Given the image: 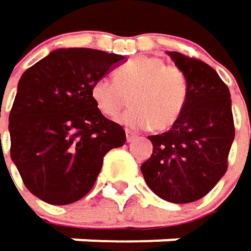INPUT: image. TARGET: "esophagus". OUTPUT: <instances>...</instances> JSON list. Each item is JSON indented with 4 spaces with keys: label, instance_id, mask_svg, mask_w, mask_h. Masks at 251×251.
Wrapping results in <instances>:
<instances>
[{
    "label": "esophagus",
    "instance_id": "34e87169",
    "mask_svg": "<svg viewBox=\"0 0 251 251\" xmlns=\"http://www.w3.org/2000/svg\"><path fill=\"white\" fill-rule=\"evenodd\" d=\"M126 137H127V142H131L137 137V134L131 130H126Z\"/></svg>",
    "mask_w": 251,
    "mask_h": 251
}]
</instances>
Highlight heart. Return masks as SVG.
I'll list each match as a JSON object with an SVG mask.
<instances>
[{"label": "heart", "instance_id": "1", "mask_svg": "<svg viewBox=\"0 0 251 251\" xmlns=\"http://www.w3.org/2000/svg\"><path fill=\"white\" fill-rule=\"evenodd\" d=\"M130 93V105L120 123L162 131L180 118L188 96L184 71L167 65L158 57L140 55L121 64L114 71V80L99 77L92 83L90 98L96 108L109 118L120 114Z\"/></svg>", "mask_w": 251, "mask_h": 251}]
</instances>
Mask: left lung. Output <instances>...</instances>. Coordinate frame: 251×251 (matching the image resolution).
I'll return each instance as SVG.
<instances>
[{
	"label": "left lung",
	"instance_id": "8db88e82",
	"mask_svg": "<svg viewBox=\"0 0 251 251\" xmlns=\"http://www.w3.org/2000/svg\"><path fill=\"white\" fill-rule=\"evenodd\" d=\"M168 55L187 77V102L171 130L149 136L153 153L142 164V174L161 199L190 203L226 173L235 136L231 95L210 65L176 51Z\"/></svg>",
	"mask_w": 251,
	"mask_h": 251
}]
</instances>
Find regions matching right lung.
I'll use <instances>...</instances> for the list:
<instances>
[{"label": "right lung", "mask_w": 251, "mask_h": 251, "mask_svg": "<svg viewBox=\"0 0 251 251\" xmlns=\"http://www.w3.org/2000/svg\"><path fill=\"white\" fill-rule=\"evenodd\" d=\"M124 58L61 48L23 73L8 118L10 153L25 186L41 200L68 204L84 197L103 156L126 143L123 127L90 98L92 83Z\"/></svg>", "instance_id": "obj_1"}]
</instances>
